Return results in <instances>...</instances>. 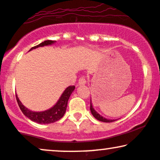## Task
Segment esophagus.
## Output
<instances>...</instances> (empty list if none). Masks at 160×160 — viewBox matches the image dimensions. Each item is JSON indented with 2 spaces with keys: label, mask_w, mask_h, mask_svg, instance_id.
<instances>
[{
  "label": "esophagus",
  "mask_w": 160,
  "mask_h": 160,
  "mask_svg": "<svg viewBox=\"0 0 160 160\" xmlns=\"http://www.w3.org/2000/svg\"><path fill=\"white\" fill-rule=\"evenodd\" d=\"M86 83V80L85 77H81L79 79V85H85Z\"/></svg>",
  "instance_id": "esophagus-1"
}]
</instances>
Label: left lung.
<instances>
[{"instance_id": "left-lung-1", "label": "left lung", "mask_w": 160, "mask_h": 160, "mask_svg": "<svg viewBox=\"0 0 160 160\" xmlns=\"http://www.w3.org/2000/svg\"><path fill=\"white\" fill-rule=\"evenodd\" d=\"M90 110H91L92 115H93V116L95 117L96 119H98V120L100 121V122L109 123V122H115V121H116V120H114V119H113V120H112V119H107V118H104V117L102 116V115L98 114V113L95 110V109L93 108V107H92L91 100H90Z\"/></svg>"}]
</instances>
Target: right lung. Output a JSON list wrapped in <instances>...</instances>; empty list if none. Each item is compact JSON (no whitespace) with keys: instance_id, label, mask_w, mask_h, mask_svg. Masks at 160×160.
I'll use <instances>...</instances> for the list:
<instances>
[{"instance_id":"add662e5","label":"right lung","mask_w":160,"mask_h":160,"mask_svg":"<svg viewBox=\"0 0 160 160\" xmlns=\"http://www.w3.org/2000/svg\"><path fill=\"white\" fill-rule=\"evenodd\" d=\"M56 41H52V40H46V41L42 42L39 45L32 47L30 51L32 49L37 48L38 47H43V46L50 45L52 44L55 43ZM74 86H70L65 88V90L62 94L57 103L52 107L51 109L43 112H33L30 110L22 104V102L19 101L18 96L16 95V100L18 102V104L20 107L21 110L25 116L28 117L32 122L38 123V124H51V123L56 122L61 118H62L64 115L65 111H66L67 104H68V101L70 98L71 95L74 90Z\"/></svg>"}]
</instances>
